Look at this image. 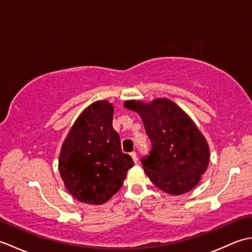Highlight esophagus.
<instances>
[{
	"mask_svg": "<svg viewBox=\"0 0 252 252\" xmlns=\"http://www.w3.org/2000/svg\"><path fill=\"white\" fill-rule=\"evenodd\" d=\"M131 157L133 159V161H134V163H136L137 162V156H136V153L135 152L131 153Z\"/></svg>",
	"mask_w": 252,
	"mask_h": 252,
	"instance_id": "1",
	"label": "esophagus"
}]
</instances>
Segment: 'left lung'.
I'll return each instance as SVG.
<instances>
[{"label": "left lung", "instance_id": "obj_1", "mask_svg": "<svg viewBox=\"0 0 252 252\" xmlns=\"http://www.w3.org/2000/svg\"><path fill=\"white\" fill-rule=\"evenodd\" d=\"M125 107L141 116L153 143L151 153L142 159L153 184L174 196L196 187L207 171L210 151L189 116L168 98H156L151 103L126 100Z\"/></svg>", "mask_w": 252, "mask_h": 252}]
</instances>
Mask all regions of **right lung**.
I'll return each mask as SVG.
<instances>
[{
  "instance_id": "right-lung-1",
  "label": "right lung",
  "mask_w": 252,
  "mask_h": 252,
  "mask_svg": "<svg viewBox=\"0 0 252 252\" xmlns=\"http://www.w3.org/2000/svg\"><path fill=\"white\" fill-rule=\"evenodd\" d=\"M114 106L94 101L74 121L63 143L58 169L67 190L79 201L103 205L108 201L133 167L123 154L119 134L112 127Z\"/></svg>"
}]
</instances>
